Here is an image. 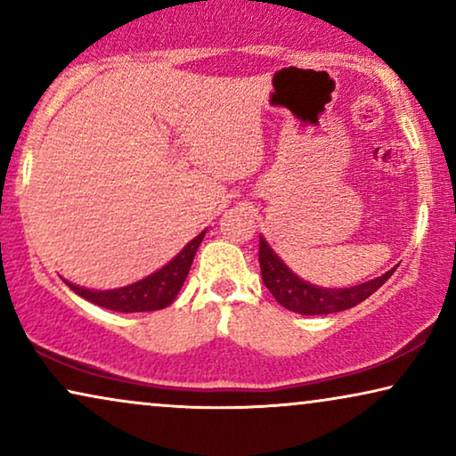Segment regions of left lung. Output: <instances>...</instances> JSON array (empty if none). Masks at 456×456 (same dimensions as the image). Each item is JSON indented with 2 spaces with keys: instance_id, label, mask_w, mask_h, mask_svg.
I'll return each instance as SVG.
<instances>
[{
  "instance_id": "1",
  "label": "left lung",
  "mask_w": 456,
  "mask_h": 456,
  "mask_svg": "<svg viewBox=\"0 0 456 456\" xmlns=\"http://www.w3.org/2000/svg\"><path fill=\"white\" fill-rule=\"evenodd\" d=\"M259 267L264 284L272 292L273 298L282 307L301 315H328L336 314V311L351 309L354 305L363 303L367 297H371L396 270L395 267V270L386 272L384 276L373 278L370 282L359 286H351V289H320V286L307 284L305 280L295 276L261 236Z\"/></svg>"
}]
</instances>
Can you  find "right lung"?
Wrapping results in <instances>:
<instances>
[{"label": "right lung", "instance_id": "add662e5", "mask_svg": "<svg viewBox=\"0 0 456 456\" xmlns=\"http://www.w3.org/2000/svg\"><path fill=\"white\" fill-rule=\"evenodd\" d=\"M205 232L195 236L170 264L161 267L159 272L151 273L141 282H134L116 290H89L80 289L77 284L66 282L70 289L86 301L99 305V307L122 311V314H136V311H158L170 305L176 298L178 290L183 289L186 276L195 259V253L201 245Z\"/></svg>", "mask_w": 456, "mask_h": 456}]
</instances>
